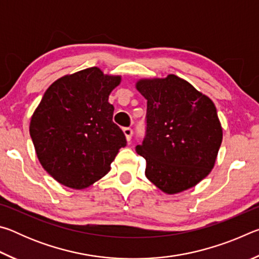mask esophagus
Wrapping results in <instances>:
<instances>
[{
  "mask_svg": "<svg viewBox=\"0 0 259 259\" xmlns=\"http://www.w3.org/2000/svg\"><path fill=\"white\" fill-rule=\"evenodd\" d=\"M123 134H124V136H125L126 142H130V140H131V137H133V129H130V128H124V129H123Z\"/></svg>",
  "mask_w": 259,
  "mask_h": 259,
  "instance_id": "obj_1",
  "label": "esophagus"
}]
</instances>
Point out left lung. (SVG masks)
<instances>
[{
    "instance_id": "1",
    "label": "left lung",
    "mask_w": 259,
    "mask_h": 259,
    "mask_svg": "<svg viewBox=\"0 0 259 259\" xmlns=\"http://www.w3.org/2000/svg\"><path fill=\"white\" fill-rule=\"evenodd\" d=\"M136 89L147 99V135L136 147L145 176L165 194L194 187L211 171L223 140L213 102L174 74L139 78Z\"/></svg>"
}]
</instances>
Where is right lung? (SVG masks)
Segmentation results:
<instances>
[{
  "instance_id": "add662e5",
  "label": "right lung",
  "mask_w": 259,
  "mask_h": 259,
  "mask_svg": "<svg viewBox=\"0 0 259 259\" xmlns=\"http://www.w3.org/2000/svg\"><path fill=\"white\" fill-rule=\"evenodd\" d=\"M121 80L98 67L67 74L48 88L35 108L29 134L36 156L61 185L74 190L93 185L126 145L108 103Z\"/></svg>"
}]
</instances>
